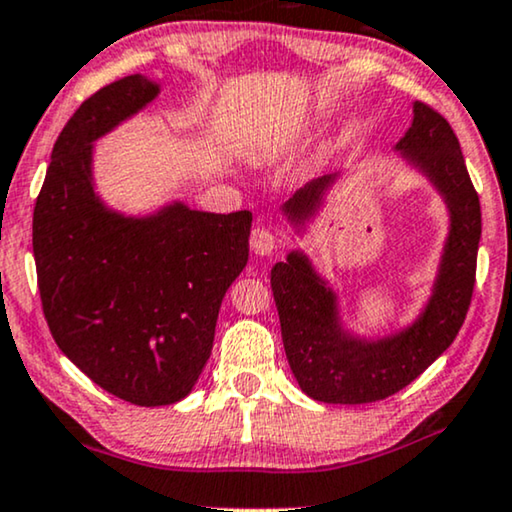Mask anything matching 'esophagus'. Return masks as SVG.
<instances>
[{
  "label": "esophagus",
  "mask_w": 512,
  "mask_h": 512,
  "mask_svg": "<svg viewBox=\"0 0 512 512\" xmlns=\"http://www.w3.org/2000/svg\"><path fill=\"white\" fill-rule=\"evenodd\" d=\"M275 247H277V237L270 228H265V225H258V228L251 230V249H254L258 256L272 254Z\"/></svg>",
  "instance_id": "34e87169"
}]
</instances>
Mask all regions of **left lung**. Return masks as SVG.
<instances>
[{
    "mask_svg": "<svg viewBox=\"0 0 512 512\" xmlns=\"http://www.w3.org/2000/svg\"><path fill=\"white\" fill-rule=\"evenodd\" d=\"M397 150L426 171L451 209V232L435 296L421 320L404 334L381 343H360L341 334L334 294L301 254H289L287 263H275L270 282L284 353L298 386L313 400L364 404L400 393L449 348L473 301L482 211L459 138L440 112L416 101L414 124ZM329 178L324 176L298 192L284 207L287 214L305 216L313 211Z\"/></svg>",
    "mask_w": 512,
    "mask_h": 512,
    "instance_id": "left-lung-1",
    "label": "left lung"
}]
</instances>
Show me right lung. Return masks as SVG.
<instances>
[{
  "label": "right lung",
  "mask_w": 512,
  "mask_h": 512,
  "mask_svg": "<svg viewBox=\"0 0 512 512\" xmlns=\"http://www.w3.org/2000/svg\"><path fill=\"white\" fill-rule=\"evenodd\" d=\"M157 96L115 79L75 110L51 152L32 216L37 287L63 355L119 400H183L211 355L225 291L249 258L251 211L174 204L155 218L110 214L91 188V143Z\"/></svg>",
  "instance_id": "add662e5"
}]
</instances>
